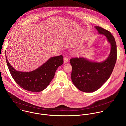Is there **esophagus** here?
<instances>
[{"label":"esophagus","mask_w":126,"mask_h":126,"mask_svg":"<svg viewBox=\"0 0 126 126\" xmlns=\"http://www.w3.org/2000/svg\"><path fill=\"white\" fill-rule=\"evenodd\" d=\"M68 60H69V58L67 57H64V63L65 64L67 63L68 62Z\"/></svg>","instance_id":"obj_1"}]
</instances>
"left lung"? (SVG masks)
Masks as SVG:
<instances>
[{
  "mask_svg": "<svg viewBox=\"0 0 126 126\" xmlns=\"http://www.w3.org/2000/svg\"><path fill=\"white\" fill-rule=\"evenodd\" d=\"M99 34H104L111 45L108 58L102 62L90 61L83 57L70 59L72 67L71 79L75 87L84 92H93L99 89L111 76L117 57V45L111 33L101 27L96 26Z\"/></svg>",
  "mask_w": 126,
  "mask_h": 126,
  "instance_id": "left-lung-1",
  "label": "left lung"
}]
</instances>
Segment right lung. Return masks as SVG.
<instances>
[{
  "instance_id": "1",
  "label": "right lung",
  "mask_w": 126,
  "mask_h": 126,
  "mask_svg": "<svg viewBox=\"0 0 126 126\" xmlns=\"http://www.w3.org/2000/svg\"><path fill=\"white\" fill-rule=\"evenodd\" d=\"M10 73L15 82L26 90L38 92L45 89L55 75L59 66L64 62L62 55L53 57L38 69L28 72L17 71L9 64L6 55Z\"/></svg>"
}]
</instances>
